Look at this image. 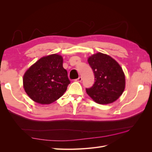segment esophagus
<instances>
[{
  "label": "esophagus",
  "instance_id": "esophagus-1",
  "mask_svg": "<svg viewBox=\"0 0 152 152\" xmlns=\"http://www.w3.org/2000/svg\"><path fill=\"white\" fill-rule=\"evenodd\" d=\"M82 77H79V78H78L77 79H76V81H77V82H81V81H82Z\"/></svg>",
  "mask_w": 152,
  "mask_h": 152
}]
</instances>
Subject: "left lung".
<instances>
[{
	"instance_id": "obj_1",
	"label": "left lung",
	"mask_w": 152,
	"mask_h": 152,
	"mask_svg": "<svg viewBox=\"0 0 152 152\" xmlns=\"http://www.w3.org/2000/svg\"><path fill=\"white\" fill-rule=\"evenodd\" d=\"M94 74L95 82L86 92L96 103H112L123 93L125 89V75L119 64L107 54L98 53L88 58Z\"/></svg>"
}]
</instances>
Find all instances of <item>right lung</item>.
<instances>
[{
    "label": "right lung",
    "instance_id": "right-lung-1",
    "mask_svg": "<svg viewBox=\"0 0 152 152\" xmlns=\"http://www.w3.org/2000/svg\"><path fill=\"white\" fill-rule=\"evenodd\" d=\"M63 58L54 54L41 58L26 70L23 82L26 93L35 102L50 104L61 97L70 81Z\"/></svg>",
    "mask_w": 152,
    "mask_h": 152
}]
</instances>
